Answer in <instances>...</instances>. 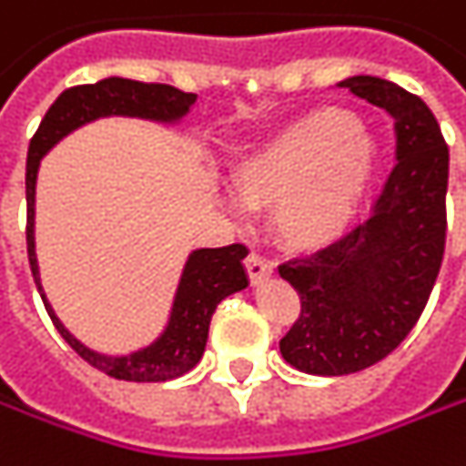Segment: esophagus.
Masks as SVG:
<instances>
[{"label": "esophagus", "instance_id": "1", "mask_svg": "<svg viewBox=\"0 0 466 466\" xmlns=\"http://www.w3.org/2000/svg\"><path fill=\"white\" fill-rule=\"evenodd\" d=\"M246 272H248V280L257 286V283H262V280H268L269 275H272V265H269L268 259H262L259 254H248L246 257Z\"/></svg>", "mask_w": 466, "mask_h": 466}]
</instances>
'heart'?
I'll use <instances>...</instances> for the list:
<instances>
[{
    "label": "heart",
    "instance_id": "obj_1",
    "mask_svg": "<svg viewBox=\"0 0 466 466\" xmlns=\"http://www.w3.org/2000/svg\"><path fill=\"white\" fill-rule=\"evenodd\" d=\"M378 167L380 147L351 112L317 109L246 154L230 183L246 209H275L278 244L312 254L349 233Z\"/></svg>",
    "mask_w": 466,
    "mask_h": 466
}]
</instances>
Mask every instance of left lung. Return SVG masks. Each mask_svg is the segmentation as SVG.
Masks as SVG:
<instances>
[{
    "mask_svg": "<svg viewBox=\"0 0 466 466\" xmlns=\"http://www.w3.org/2000/svg\"><path fill=\"white\" fill-rule=\"evenodd\" d=\"M338 86L393 117L399 162L370 220L278 268L301 299L280 354L296 370L328 378L378 364L417 325L443 262L449 188V147L431 106L372 76Z\"/></svg>",
    "mask_w": 466,
    "mask_h": 466,
    "instance_id": "8db88e82",
    "label": "left lung"
}]
</instances>
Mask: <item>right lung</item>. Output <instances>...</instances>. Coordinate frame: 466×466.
Here are the masks:
<instances>
[{
	"label": "right lung",
	"mask_w": 466,
	"mask_h": 466,
	"mask_svg": "<svg viewBox=\"0 0 466 466\" xmlns=\"http://www.w3.org/2000/svg\"><path fill=\"white\" fill-rule=\"evenodd\" d=\"M197 102V94H186L167 83H141L130 78H105L99 83H86L65 88L57 96V102L49 106L44 115L41 126L31 138L28 147V162H25V201H28V225H25V241H28V262L34 272L35 289L41 293V301L52 317L59 336L70 343V349L117 380L130 383H159V380H173L183 372L194 370L204 354L207 333H209V319L218 309L225 296L236 291H244L248 286L244 269V257L248 254L244 244L220 246V248H197L188 254V262L183 268L177 291H175L173 312L167 319L165 333L154 340L152 346L133 351L126 357H106L86 349L78 338H73L65 325L59 322L55 309L49 307L41 278H38V262H35V238H34V218H35V175L41 157L49 152L57 141H62L67 133L81 128L96 117L109 115H126V117H144L157 123H177L180 117L188 115L191 105Z\"/></svg>",
	"instance_id": "1"
}]
</instances>
